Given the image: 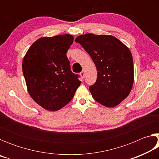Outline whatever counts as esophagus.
<instances>
[{"instance_id": "obj_1", "label": "esophagus", "mask_w": 159, "mask_h": 159, "mask_svg": "<svg viewBox=\"0 0 159 159\" xmlns=\"http://www.w3.org/2000/svg\"><path fill=\"white\" fill-rule=\"evenodd\" d=\"M80 77L82 78V79H83V78H84V76H85V71H84V70H83V71L80 72Z\"/></svg>"}]
</instances>
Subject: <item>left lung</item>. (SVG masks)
<instances>
[{
	"mask_svg": "<svg viewBox=\"0 0 159 159\" xmlns=\"http://www.w3.org/2000/svg\"><path fill=\"white\" fill-rule=\"evenodd\" d=\"M75 41L89 54L98 71L95 83L89 87L93 98L106 107L118 105L133 85V60L129 48L111 35L86 34Z\"/></svg>",
	"mask_w": 159,
	"mask_h": 159,
	"instance_id": "left-lung-1",
	"label": "left lung"
}]
</instances>
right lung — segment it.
Instances as JSON below:
<instances>
[{"label": "right lung", "instance_id": "add662e5", "mask_svg": "<svg viewBox=\"0 0 159 159\" xmlns=\"http://www.w3.org/2000/svg\"><path fill=\"white\" fill-rule=\"evenodd\" d=\"M72 35L42 37L26 52L22 71L31 98L43 108L55 111L66 106L80 85L72 73L66 52Z\"/></svg>", "mask_w": 159, "mask_h": 159}]
</instances>
